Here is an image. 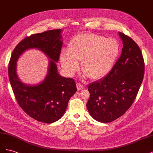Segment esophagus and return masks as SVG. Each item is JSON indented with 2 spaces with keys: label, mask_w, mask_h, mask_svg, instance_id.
<instances>
[{
  "label": "esophagus",
  "mask_w": 153,
  "mask_h": 153,
  "mask_svg": "<svg viewBox=\"0 0 153 153\" xmlns=\"http://www.w3.org/2000/svg\"><path fill=\"white\" fill-rule=\"evenodd\" d=\"M76 87H77L78 91H80V90H82L83 89H84L85 86H84V85L81 84H76Z\"/></svg>",
  "instance_id": "34e87169"
}]
</instances>
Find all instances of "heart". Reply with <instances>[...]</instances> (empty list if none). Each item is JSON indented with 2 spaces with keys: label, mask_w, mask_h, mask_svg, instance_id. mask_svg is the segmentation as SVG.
I'll return each mask as SVG.
<instances>
[{
  "label": "heart",
  "mask_w": 153,
  "mask_h": 153,
  "mask_svg": "<svg viewBox=\"0 0 153 153\" xmlns=\"http://www.w3.org/2000/svg\"><path fill=\"white\" fill-rule=\"evenodd\" d=\"M120 46L114 38L94 33H84L74 37L62 51L60 61L69 75L78 68L77 61H82V70L85 76L98 80L105 78L112 70L119 56Z\"/></svg>",
  "instance_id": "1"
}]
</instances>
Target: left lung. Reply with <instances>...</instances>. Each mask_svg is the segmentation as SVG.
<instances>
[{"mask_svg":"<svg viewBox=\"0 0 153 153\" xmlns=\"http://www.w3.org/2000/svg\"><path fill=\"white\" fill-rule=\"evenodd\" d=\"M122 53L112 70L102 79L87 87L90 97L87 108L97 121L108 123L130 108L144 75V61L139 47L129 36L119 32Z\"/></svg>","mask_w":153,"mask_h":153,"instance_id":"left-lung-1","label":"left lung"}]
</instances>
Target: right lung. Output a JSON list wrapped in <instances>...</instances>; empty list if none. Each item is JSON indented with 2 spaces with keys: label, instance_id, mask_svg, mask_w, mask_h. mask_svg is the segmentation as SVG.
Returning a JSON list of instances; mask_svg holds the SVG:
<instances>
[{
  "label": "right lung",
  "instance_id": "add662e5",
  "mask_svg": "<svg viewBox=\"0 0 153 153\" xmlns=\"http://www.w3.org/2000/svg\"><path fill=\"white\" fill-rule=\"evenodd\" d=\"M62 30L45 31L27 37L14 49L8 66V75L14 94L24 112L36 121L52 123L61 119L67 108L68 101L76 92L73 78L61 76L57 71L62 46ZM36 48L50 59L48 73L39 85L23 83L16 73V61L25 50Z\"/></svg>",
  "mask_w": 153,
  "mask_h": 153
}]
</instances>
